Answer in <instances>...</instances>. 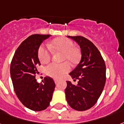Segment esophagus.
<instances>
[{
    "label": "esophagus",
    "instance_id": "esophagus-1",
    "mask_svg": "<svg viewBox=\"0 0 124 124\" xmlns=\"http://www.w3.org/2000/svg\"><path fill=\"white\" fill-rule=\"evenodd\" d=\"M54 83H55V84H57V83H58V81H59L58 79H54Z\"/></svg>",
    "mask_w": 124,
    "mask_h": 124
}]
</instances>
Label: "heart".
Segmentation results:
<instances>
[{"mask_svg":"<svg viewBox=\"0 0 124 124\" xmlns=\"http://www.w3.org/2000/svg\"><path fill=\"white\" fill-rule=\"evenodd\" d=\"M62 53V61H66L62 64H49L45 69L46 74L54 79H59L70 70V66H75L79 63L81 59L80 50L74 47V43L71 40L66 38H58L53 39L48 46L41 45L38 49V55L42 64H47L51 60L53 52Z\"/></svg>","mask_w":124,"mask_h":124,"instance_id":"b5f03b06","label":"heart"}]
</instances>
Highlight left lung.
Wrapping results in <instances>:
<instances>
[{
	"label": "left lung",
	"instance_id": "1",
	"mask_svg": "<svg viewBox=\"0 0 124 124\" xmlns=\"http://www.w3.org/2000/svg\"><path fill=\"white\" fill-rule=\"evenodd\" d=\"M81 47V62L70 73L77 85L67 82L66 98L70 106L76 110L89 109L96 103L106 81V66L101 54L92 41L85 37L69 36Z\"/></svg>",
	"mask_w": 124,
	"mask_h": 124
}]
</instances>
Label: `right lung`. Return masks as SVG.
I'll return each mask as SVG.
<instances>
[{"mask_svg":"<svg viewBox=\"0 0 124 124\" xmlns=\"http://www.w3.org/2000/svg\"><path fill=\"white\" fill-rule=\"evenodd\" d=\"M51 35L33 34L21 43L10 65V75L14 91L24 106L34 111L45 110L49 105L55 88L53 79L45 77L38 83L36 74L41 65L38 52L41 43Z\"/></svg>","mask_w":124,"mask_h":124,"instance_id":"right-lung-1","label":"right lung"}]
</instances>
